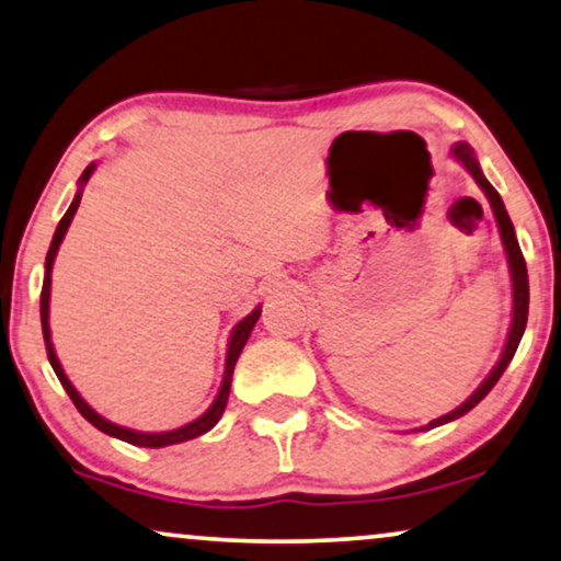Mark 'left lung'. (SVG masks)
<instances>
[{"mask_svg":"<svg viewBox=\"0 0 561 561\" xmlns=\"http://www.w3.org/2000/svg\"><path fill=\"white\" fill-rule=\"evenodd\" d=\"M454 156L465 163V169L469 174L474 176V182L482 186V192L488 194L490 199V207L492 213H495V220H497V228H500V238H503V245H505V253H507V264H511V279H513V323H511V331H507V343L503 348V356H500V362L495 364V369L490 371L488 379L477 387V390L469 394V400L461 402L457 410H451V413H446L442 417H436V421H431L425 428H436V425H444L449 421H457L465 413H469L477 402H480L484 394H488L492 387L500 377H503V371L507 364H511V358L515 356V348H518L520 339H524V331H526V320H528V272H526V261H524V253H520V245H518V238H515V230H513V222L507 218V210L503 205V199H500V194L495 192V186H492L488 179H484L480 163L472 156V148L467 144H457L454 146Z\"/></svg>","mask_w":561,"mask_h":561,"instance_id":"obj_1","label":"left lung"}]
</instances>
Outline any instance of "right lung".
<instances>
[{"mask_svg":"<svg viewBox=\"0 0 561 561\" xmlns=\"http://www.w3.org/2000/svg\"><path fill=\"white\" fill-rule=\"evenodd\" d=\"M94 171V163L92 167L84 169V174H81L79 179V192L77 197H73V203L69 210H66V215L61 218V222H58L56 233H54V241H50V249H48V256H46V276H43V293H41V323H43V339H46V351H48V362L50 367H54L58 382L64 385V390L69 392V398L73 405H77V410L81 415L87 417L89 423L94 425V428H100L102 433H107V436H115L119 438V442H128L133 446H148V449H161V446H171V444H182V442H190V438H197L203 436V433H207L213 428L215 423L220 421L222 410H226L228 405V394H230V379H233V369H236V362L238 356H241V351L245 346V341H249V335L253 331V325H256V320L261 316V308H256L253 312H249L241 323H238L233 328V333H230V343H228V356H226V375H222V385H220V392L218 398H215V402L210 408H207V413H203L197 417V421L186 423L182 425V428H174V431H163V433H144V431H130V428H123V425H115L110 421H104V417L100 413H94L92 408L87 405L84 398L73 390V385L69 382V377L64 375L61 369V362H58L56 351H54V343H50V328H48V302H50V268H54V261H56V251L58 245H61L66 230H69L73 215H77V207L81 203V186H84L89 182V176H92Z\"/></svg>","mask_w":561,"mask_h":561,"instance_id":"1","label":"right lung"}]
</instances>
